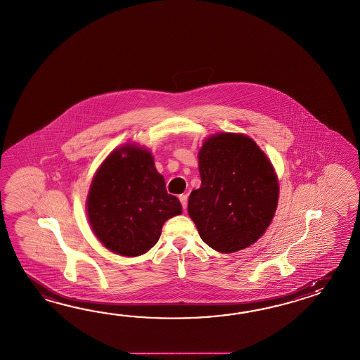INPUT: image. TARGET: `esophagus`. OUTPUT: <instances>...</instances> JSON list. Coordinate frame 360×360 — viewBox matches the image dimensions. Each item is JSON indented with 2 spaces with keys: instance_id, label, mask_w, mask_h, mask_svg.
I'll use <instances>...</instances> for the list:
<instances>
[{
  "instance_id": "esophagus-1",
  "label": "esophagus",
  "mask_w": 360,
  "mask_h": 360,
  "mask_svg": "<svg viewBox=\"0 0 360 360\" xmlns=\"http://www.w3.org/2000/svg\"><path fill=\"white\" fill-rule=\"evenodd\" d=\"M179 200H181V204H182L184 209L187 208V195H186V193L179 195Z\"/></svg>"
}]
</instances>
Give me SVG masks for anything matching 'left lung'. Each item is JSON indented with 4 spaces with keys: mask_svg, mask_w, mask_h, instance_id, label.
<instances>
[{
    "mask_svg": "<svg viewBox=\"0 0 360 360\" xmlns=\"http://www.w3.org/2000/svg\"><path fill=\"white\" fill-rule=\"evenodd\" d=\"M201 186L188 199L200 238L221 253L248 248L271 224L279 182L271 161L244 134L218 133L199 151Z\"/></svg>",
    "mask_w": 360,
    "mask_h": 360,
    "instance_id": "obj_1",
    "label": "left lung"
}]
</instances>
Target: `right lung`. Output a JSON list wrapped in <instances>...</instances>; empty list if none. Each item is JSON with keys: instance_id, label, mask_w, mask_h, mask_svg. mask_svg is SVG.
<instances>
[{"instance_id": "right-lung-1", "label": "right lung", "mask_w": 360, "mask_h": 360, "mask_svg": "<svg viewBox=\"0 0 360 360\" xmlns=\"http://www.w3.org/2000/svg\"><path fill=\"white\" fill-rule=\"evenodd\" d=\"M86 212L91 230L105 248L136 257L159 241L162 224L181 214L182 205L167 191L151 152L133 143L112 151L96 170Z\"/></svg>"}]
</instances>
